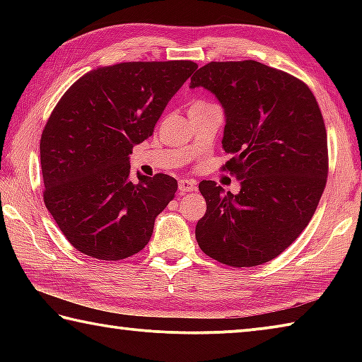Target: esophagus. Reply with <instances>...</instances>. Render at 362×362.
I'll return each instance as SVG.
<instances>
[{"label":"esophagus","mask_w":362,"mask_h":362,"mask_svg":"<svg viewBox=\"0 0 362 362\" xmlns=\"http://www.w3.org/2000/svg\"><path fill=\"white\" fill-rule=\"evenodd\" d=\"M196 189V182L194 180H187V179H180L179 180V192L182 194L189 193V192H194Z\"/></svg>","instance_id":"34e87169"}]
</instances>
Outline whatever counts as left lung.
<instances>
[{
    "label": "left lung",
    "mask_w": 362,
    "mask_h": 362,
    "mask_svg": "<svg viewBox=\"0 0 362 362\" xmlns=\"http://www.w3.org/2000/svg\"><path fill=\"white\" fill-rule=\"evenodd\" d=\"M189 88H204L225 113V164L241 179L240 193L203 180L204 217L196 241L230 267L273 260L297 240L320 203L327 179V136L308 86L255 60L211 62Z\"/></svg>",
    "instance_id": "obj_1"
}]
</instances>
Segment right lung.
Segmentation results:
<instances>
[{
	"label": "right lung",
	"instance_id": "right-lung-1",
	"mask_svg": "<svg viewBox=\"0 0 362 362\" xmlns=\"http://www.w3.org/2000/svg\"><path fill=\"white\" fill-rule=\"evenodd\" d=\"M192 60L124 62L86 73L66 90L40 144L45 204L79 252L121 260L142 250L177 192L166 174L129 179L132 148L148 139Z\"/></svg>",
	"mask_w": 362,
	"mask_h": 362
}]
</instances>
